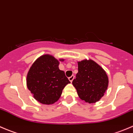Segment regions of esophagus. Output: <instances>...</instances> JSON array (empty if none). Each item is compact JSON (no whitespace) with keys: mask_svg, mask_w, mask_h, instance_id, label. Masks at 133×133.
<instances>
[{"mask_svg":"<svg viewBox=\"0 0 133 133\" xmlns=\"http://www.w3.org/2000/svg\"><path fill=\"white\" fill-rule=\"evenodd\" d=\"M74 78H75L74 75H72V76H71L70 77H69V80L71 82H72L73 80V79H74Z\"/></svg>","mask_w":133,"mask_h":133,"instance_id":"obj_1","label":"esophagus"}]
</instances>
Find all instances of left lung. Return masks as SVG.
<instances>
[{
  "instance_id": "1",
  "label": "left lung",
  "mask_w": 133,
  "mask_h": 133,
  "mask_svg": "<svg viewBox=\"0 0 133 133\" xmlns=\"http://www.w3.org/2000/svg\"><path fill=\"white\" fill-rule=\"evenodd\" d=\"M78 70L72 84L79 97L89 104L98 101L108 89V77L105 71L91 60L78 62Z\"/></svg>"
}]
</instances>
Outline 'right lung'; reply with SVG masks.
<instances>
[{
    "mask_svg": "<svg viewBox=\"0 0 133 133\" xmlns=\"http://www.w3.org/2000/svg\"><path fill=\"white\" fill-rule=\"evenodd\" d=\"M58 65L59 62L53 56L45 55L37 59L29 69L27 86L40 103L49 105L56 102L63 89L70 83Z\"/></svg>",
    "mask_w": 133,
    "mask_h": 133,
    "instance_id": "right-lung-1",
    "label": "right lung"
}]
</instances>
